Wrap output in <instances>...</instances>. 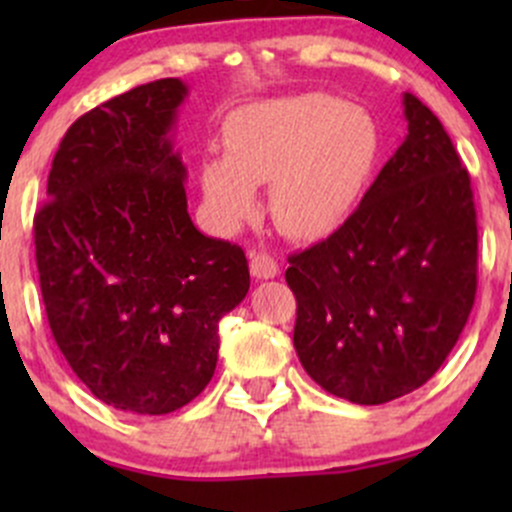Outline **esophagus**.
Here are the masks:
<instances>
[{
  "instance_id": "34e87169",
  "label": "esophagus",
  "mask_w": 512,
  "mask_h": 512,
  "mask_svg": "<svg viewBox=\"0 0 512 512\" xmlns=\"http://www.w3.org/2000/svg\"><path fill=\"white\" fill-rule=\"evenodd\" d=\"M250 272L257 280H272L280 275V265L267 252H250Z\"/></svg>"
}]
</instances>
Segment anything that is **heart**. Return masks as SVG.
I'll use <instances>...</instances> for the list:
<instances>
[{"label": "heart", "mask_w": 512, "mask_h": 512, "mask_svg": "<svg viewBox=\"0 0 512 512\" xmlns=\"http://www.w3.org/2000/svg\"><path fill=\"white\" fill-rule=\"evenodd\" d=\"M225 158L205 160L203 193L227 227L255 213L257 185H270L275 223L312 240L347 220L374 168V121L347 101L302 94L242 108L227 121Z\"/></svg>", "instance_id": "heart-1"}]
</instances>
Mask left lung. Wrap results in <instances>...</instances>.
I'll list each match as a JSON object with an SVG mask.
<instances>
[{"label":"left lung","instance_id":"1","mask_svg":"<svg viewBox=\"0 0 512 512\" xmlns=\"http://www.w3.org/2000/svg\"><path fill=\"white\" fill-rule=\"evenodd\" d=\"M409 133L339 230L289 257L294 349L329 394L376 406L426 384L476 299L468 170L446 128L404 94Z\"/></svg>","mask_w":512,"mask_h":512}]
</instances>
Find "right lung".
Segmentation results:
<instances>
[{
	"instance_id": "obj_1",
	"label": "right lung",
	"mask_w": 512,
	"mask_h": 512,
	"mask_svg": "<svg viewBox=\"0 0 512 512\" xmlns=\"http://www.w3.org/2000/svg\"><path fill=\"white\" fill-rule=\"evenodd\" d=\"M180 79L136 86L71 123L34 215L51 334L103 404L160 416L213 379L218 324L245 299L242 247L188 215L173 146Z\"/></svg>"
}]
</instances>
